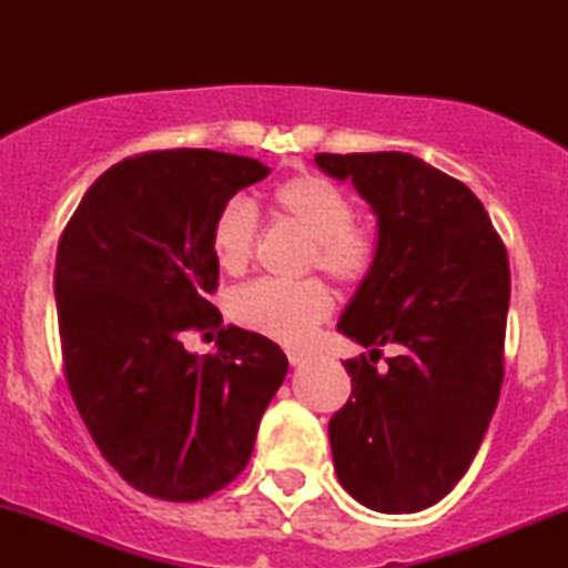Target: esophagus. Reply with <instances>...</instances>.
<instances>
[{"instance_id":"34e87169","label":"esophagus","mask_w":568,"mask_h":568,"mask_svg":"<svg viewBox=\"0 0 568 568\" xmlns=\"http://www.w3.org/2000/svg\"><path fill=\"white\" fill-rule=\"evenodd\" d=\"M286 359H290L292 367H300L302 362H307V354L305 352H286Z\"/></svg>"}]
</instances>
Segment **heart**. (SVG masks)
I'll list each match as a JSON object with an SVG mask.
<instances>
[{"label": "heart", "mask_w": 568, "mask_h": 568, "mask_svg": "<svg viewBox=\"0 0 568 568\" xmlns=\"http://www.w3.org/2000/svg\"><path fill=\"white\" fill-rule=\"evenodd\" d=\"M268 209L276 220L290 222L310 237L305 268H317L333 282L356 286L369 276L377 258V237L367 222L354 216V201L338 183L315 173H297L278 181L268 193ZM253 209L232 199L214 216L212 258L224 274H243L255 247ZM333 310L328 286L317 278L294 284L253 282L232 294V321L261 336L302 344L313 336Z\"/></svg>", "instance_id": "b5f03b06"}]
</instances>
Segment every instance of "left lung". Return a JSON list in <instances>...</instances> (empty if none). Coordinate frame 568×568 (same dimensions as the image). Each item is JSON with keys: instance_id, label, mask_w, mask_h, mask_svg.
<instances>
[{"instance_id": "left-lung-1", "label": "left lung", "mask_w": 568, "mask_h": 568, "mask_svg": "<svg viewBox=\"0 0 568 568\" xmlns=\"http://www.w3.org/2000/svg\"><path fill=\"white\" fill-rule=\"evenodd\" d=\"M377 216V258L338 331L352 398L331 416L341 486L385 515L422 511L470 468L504 379L509 261L468 185L406 152L315 154ZM394 352L376 367L382 346Z\"/></svg>"}]
</instances>
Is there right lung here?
Masks as SVG:
<instances>
[{
	"label": "right lung",
	"instance_id": "add662e5",
	"mask_svg": "<svg viewBox=\"0 0 568 568\" xmlns=\"http://www.w3.org/2000/svg\"><path fill=\"white\" fill-rule=\"evenodd\" d=\"M271 170L212 150L144 152L108 168L64 227L53 271L69 393L108 463L146 496L199 501L251 460L284 383L274 341L227 325L217 354L184 352L220 327L214 216Z\"/></svg>",
	"mask_w": 568,
	"mask_h": 568
}]
</instances>
